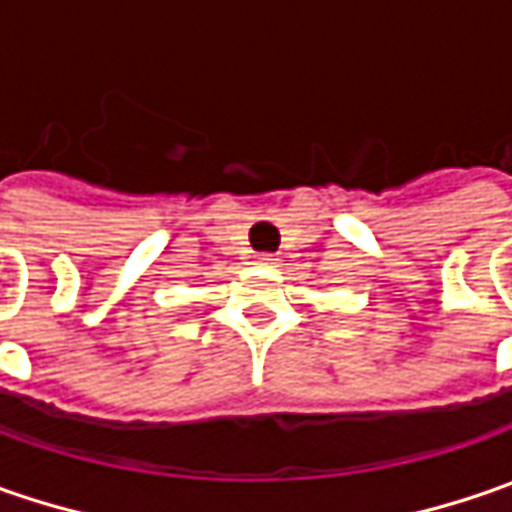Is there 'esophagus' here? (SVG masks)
Listing matches in <instances>:
<instances>
[{"label":"esophagus","mask_w":512,"mask_h":512,"mask_svg":"<svg viewBox=\"0 0 512 512\" xmlns=\"http://www.w3.org/2000/svg\"><path fill=\"white\" fill-rule=\"evenodd\" d=\"M256 262H259V265H265V267H273L276 262H279V259H276L273 253H259V256H256Z\"/></svg>","instance_id":"obj_1"}]
</instances>
